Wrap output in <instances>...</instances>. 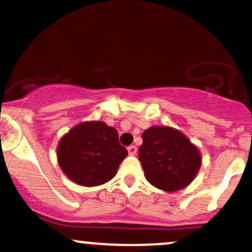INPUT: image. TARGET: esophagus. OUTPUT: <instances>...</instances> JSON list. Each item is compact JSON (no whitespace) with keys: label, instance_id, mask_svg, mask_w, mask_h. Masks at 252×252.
<instances>
[{"label":"esophagus","instance_id":"esophagus-1","mask_svg":"<svg viewBox=\"0 0 252 252\" xmlns=\"http://www.w3.org/2000/svg\"><path fill=\"white\" fill-rule=\"evenodd\" d=\"M136 152H137V148H136L135 146H130L129 148H128V153H129V155L134 156V155L136 154Z\"/></svg>","mask_w":252,"mask_h":252}]
</instances>
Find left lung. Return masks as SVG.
<instances>
[{"label": "left lung", "instance_id": "obj_1", "mask_svg": "<svg viewBox=\"0 0 252 252\" xmlns=\"http://www.w3.org/2000/svg\"><path fill=\"white\" fill-rule=\"evenodd\" d=\"M138 158L144 176L164 192L180 190L195 179L201 166L198 147L180 130L172 126H150L142 134Z\"/></svg>", "mask_w": 252, "mask_h": 252}]
</instances>
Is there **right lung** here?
Segmentation results:
<instances>
[{
  "mask_svg": "<svg viewBox=\"0 0 252 252\" xmlns=\"http://www.w3.org/2000/svg\"><path fill=\"white\" fill-rule=\"evenodd\" d=\"M126 155V149L118 142L117 130L100 121L74 126L60 138L57 148L63 174L85 187L111 180Z\"/></svg>",
  "mask_w": 252,
  "mask_h": 252,
  "instance_id": "right-lung-1",
  "label": "right lung"
}]
</instances>
